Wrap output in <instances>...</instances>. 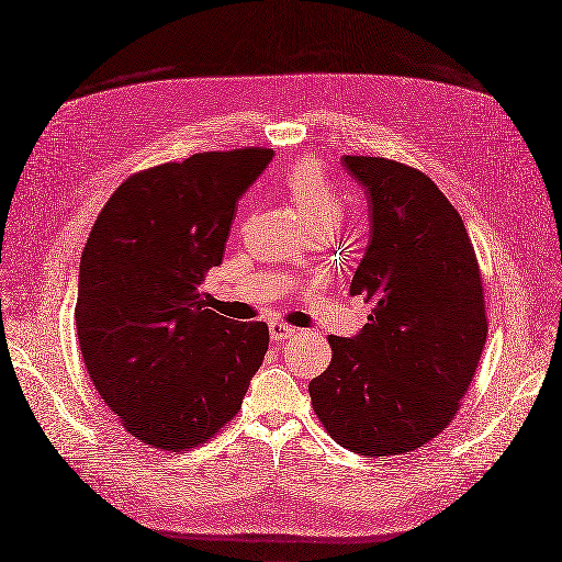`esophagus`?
<instances>
[{"label": "esophagus", "instance_id": "esophagus-1", "mask_svg": "<svg viewBox=\"0 0 562 562\" xmlns=\"http://www.w3.org/2000/svg\"><path fill=\"white\" fill-rule=\"evenodd\" d=\"M290 336H295V329L283 325V323H270V338L272 340H285Z\"/></svg>", "mask_w": 562, "mask_h": 562}]
</instances>
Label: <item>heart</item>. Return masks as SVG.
I'll return each mask as SVG.
<instances>
[{
    "label": "heart",
    "instance_id": "obj_1",
    "mask_svg": "<svg viewBox=\"0 0 562 562\" xmlns=\"http://www.w3.org/2000/svg\"><path fill=\"white\" fill-rule=\"evenodd\" d=\"M283 190L300 212V217L311 233L331 235L342 220V203L334 192L331 182L313 159H304L292 167L283 178Z\"/></svg>",
    "mask_w": 562,
    "mask_h": 562
}]
</instances>
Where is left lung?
<instances>
[{
	"mask_svg": "<svg viewBox=\"0 0 562 562\" xmlns=\"http://www.w3.org/2000/svg\"><path fill=\"white\" fill-rule=\"evenodd\" d=\"M368 199L370 237L350 292L375 304L308 384L342 448L412 452L458 414L487 338L483 283L458 210L425 173L386 157L340 159Z\"/></svg>",
	"mask_w": 562,
	"mask_h": 562,
	"instance_id": "obj_1",
	"label": "left lung"
}]
</instances>
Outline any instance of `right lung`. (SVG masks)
<instances>
[{"label":"right lung","instance_id":"add662e5","mask_svg":"<svg viewBox=\"0 0 562 562\" xmlns=\"http://www.w3.org/2000/svg\"><path fill=\"white\" fill-rule=\"evenodd\" d=\"M270 148L196 153L130 176L98 215L79 260V350L102 403L139 441L184 450L243 407L270 329L205 308L237 201Z\"/></svg>","mask_w":562,"mask_h":562}]
</instances>
